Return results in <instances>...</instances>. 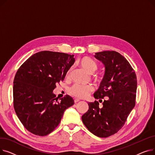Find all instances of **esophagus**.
Wrapping results in <instances>:
<instances>
[{
    "label": "esophagus",
    "instance_id": "esophagus-1",
    "mask_svg": "<svg viewBox=\"0 0 155 155\" xmlns=\"http://www.w3.org/2000/svg\"><path fill=\"white\" fill-rule=\"evenodd\" d=\"M79 101H80V100H79V99H75V100H74V102H75V103H77V102H79Z\"/></svg>",
    "mask_w": 155,
    "mask_h": 155
}]
</instances>
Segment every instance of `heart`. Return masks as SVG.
Segmentation results:
<instances>
[{"mask_svg": "<svg viewBox=\"0 0 155 155\" xmlns=\"http://www.w3.org/2000/svg\"><path fill=\"white\" fill-rule=\"evenodd\" d=\"M78 63L81 67L91 74L95 71L97 69V63L89 57H82V58L80 59ZM92 91L93 88L91 85L75 84L70 88L69 93L77 98L84 99L90 95Z\"/></svg>", "mask_w": 155, "mask_h": 155, "instance_id": "1", "label": "heart"}]
</instances>
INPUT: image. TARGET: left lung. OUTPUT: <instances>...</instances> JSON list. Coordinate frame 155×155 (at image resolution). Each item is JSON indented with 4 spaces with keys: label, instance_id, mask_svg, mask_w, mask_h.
I'll return each mask as SVG.
<instances>
[{
    "label": "left lung",
    "instance_id": "8db88e82",
    "mask_svg": "<svg viewBox=\"0 0 155 155\" xmlns=\"http://www.w3.org/2000/svg\"><path fill=\"white\" fill-rule=\"evenodd\" d=\"M95 58L105 67L104 78L94 94L98 101L89 102L82 117L84 125L94 135L107 137L117 133L124 125L135 106L137 78L128 61L118 52L95 53Z\"/></svg>",
    "mask_w": 155,
    "mask_h": 155
}]
</instances>
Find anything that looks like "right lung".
<instances>
[{
	"label": "right lung",
	"mask_w": 155,
	"mask_h": 155,
	"mask_svg": "<svg viewBox=\"0 0 155 155\" xmlns=\"http://www.w3.org/2000/svg\"><path fill=\"white\" fill-rule=\"evenodd\" d=\"M74 55L43 51L30 56L14 80L13 100L16 115L30 133L44 136L58 126L64 110L74 104L67 95L60 101L53 93L75 62Z\"/></svg>",
	"instance_id": "add662e5"
}]
</instances>
